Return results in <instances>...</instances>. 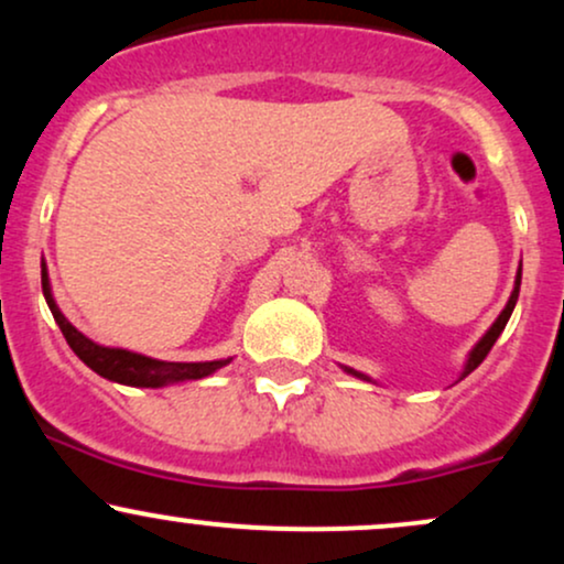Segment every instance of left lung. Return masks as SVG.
<instances>
[{
    "label": "left lung",
    "instance_id": "left-lung-1",
    "mask_svg": "<svg viewBox=\"0 0 564 564\" xmlns=\"http://www.w3.org/2000/svg\"><path fill=\"white\" fill-rule=\"evenodd\" d=\"M520 283H522V264H520V268H517V275H514V289H511V296H509L507 307L501 310V315H498V318L494 321V326H490L488 332L482 334V339L477 341V345L469 349V355H467V364H464V371L458 373V381H462L464 377H469V373L475 371V368L482 364V360H485V355L490 352V347L496 345V339H498V336H501L503 326H507L509 318H511V310H514V304H517V296H520ZM341 368H345V371L349 373V377H358V379H364V381H373L371 377H366L364 371H355V368H349V366H341Z\"/></svg>",
    "mask_w": 564,
    "mask_h": 564
}]
</instances>
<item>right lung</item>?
Here are the masks:
<instances>
[{"instance_id":"right-lung-1","label":"right lung","mask_w":564,"mask_h":564,"mask_svg":"<svg viewBox=\"0 0 564 564\" xmlns=\"http://www.w3.org/2000/svg\"><path fill=\"white\" fill-rule=\"evenodd\" d=\"M42 291H44V300H47L50 313H53L55 323L61 326L63 336H66L68 347L79 355L84 366L93 368V371L100 373L102 379L116 381V384L151 387V390H159V387L177 384V381L212 377V373L219 371L223 366H228L232 360V358H225V360H204V364H170V360L148 358V355L132 352V349L102 347L89 339V336H84L79 328H76L74 323L61 313V307H57L53 296V286H50L47 264L44 262H42Z\"/></svg>"}]
</instances>
